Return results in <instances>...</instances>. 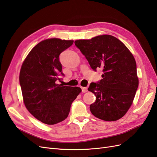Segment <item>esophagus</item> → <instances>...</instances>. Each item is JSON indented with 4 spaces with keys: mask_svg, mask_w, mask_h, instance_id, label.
<instances>
[{
    "mask_svg": "<svg viewBox=\"0 0 157 157\" xmlns=\"http://www.w3.org/2000/svg\"><path fill=\"white\" fill-rule=\"evenodd\" d=\"M82 90L83 93H86V92H87L88 90H87V87H82Z\"/></svg>",
    "mask_w": 157,
    "mask_h": 157,
    "instance_id": "34e87169",
    "label": "esophagus"
}]
</instances>
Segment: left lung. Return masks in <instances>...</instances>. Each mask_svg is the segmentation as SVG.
I'll use <instances>...</instances> for the list:
<instances>
[{
  "instance_id": "1",
  "label": "left lung",
  "mask_w": 157,
  "mask_h": 157,
  "mask_svg": "<svg viewBox=\"0 0 157 157\" xmlns=\"http://www.w3.org/2000/svg\"><path fill=\"white\" fill-rule=\"evenodd\" d=\"M74 43L94 71L102 69V79L91 83L88 88L96 96V101L90 105L92 114L106 121L123 117L132 105L138 87L132 54L122 42L111 35L78 40Z\"/></svg>"
}]
</instances>
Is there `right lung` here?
I'll use <instances>...</instances> for the list:
<instances>
[{"label": "right lung", "instance_id": "add662e5", "mask_svg": "<svg viewBox=\"0 0 157 157\" xmlns=\"http://www.w3.org/2000/svg\"><path fill=\"white\" fill-rule=\"evenodd\" d=\"M73 40L51 38L34 47L24 60L19 74L24 104L35 118L47 124L67 119L73 101L82 91L78 87L57 84L64 74L59 55Z\"/></svg>", "mask_w": 157, "mask_h": 157}]
</instances>
